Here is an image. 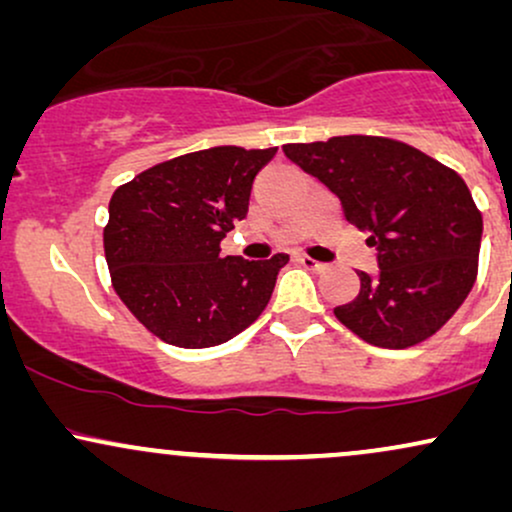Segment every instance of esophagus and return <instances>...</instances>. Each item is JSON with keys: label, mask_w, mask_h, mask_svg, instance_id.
Wrapping results in <instances>:
<instances>
[{"label": "esophagus", "mask_w": 512, "mask_h": 512, "mask_svg": "<svg viewBox=\"0 0 512 512\" xmlns=\"http://www.w3.org/2000/svg\"><path fill=\"white\" fill-rule=\"evenodd\" d=\"M296 260H298V264H303L305 269H310V272H320V269H325V264L313 260V257H308V255H298Z\"/></svg>", "instance_id": "esophagus-1"}]
</instances>
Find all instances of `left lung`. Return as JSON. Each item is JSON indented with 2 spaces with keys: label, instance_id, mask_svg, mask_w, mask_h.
<instances>
[{
  "label": "left lung",
  "instance_id": "obj_1",
  "mask_svg": "<svg viewBox=\"0 0 512 512\" xmlns=\"http://www.w3.org/2000/svg\"><path fill=\"white\" fill-rule=\"evenodd\" d=\"M284 154L342 199L346 219L370 231L380 272L334 315L363 342L407 349L433 337L477 281L484 221L455 170L414 146L349 134L286 144Z\"/></svg>",
  "mask_w": 512,
  "mask_h": 512
}]
</instances>
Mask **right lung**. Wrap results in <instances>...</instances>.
<instances>
[{"instance_id": "obj_1", "label": "right lung", "mask_w": 512, "mask_h": 512, "mask_svg": "<svg viewBox=\"0 0 512 512\" xmlns=\"http://www.w3.org/2000/svg\"><path fill=\"white\" fill-rule=\"evenodd\" d=\"M272 149L214 146L144 170L110 199L103 248L129 313L161 342L207 349L250 327L289 262L221 257V240L245 219L252 180Z\"/></svg>"}]
</instances>
